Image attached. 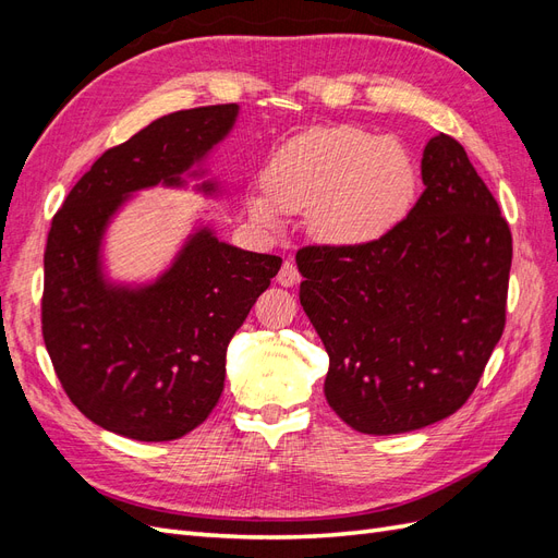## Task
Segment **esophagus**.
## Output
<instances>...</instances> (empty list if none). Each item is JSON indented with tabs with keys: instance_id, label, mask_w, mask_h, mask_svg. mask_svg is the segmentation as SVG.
Segmentation results:
<instances>
[{
	"instance_id": "obj_1",
	"label": "esophagus",
	"mask_w": 558,
	"mask_h": 558,
	"mask_svg": "<svg viewBox=\"0 0 558 558\" xmlns=\"http://www.w3.org/2000/svg\"><path fill=\"white\" fill-rule=\"evenodd\" d=\"M277 281H279L281 286H286V289H291V286L300 283V272H298V267H295V263H291V260H286V263L281 265V269H279V275H277Z\"/></svg>"
}]
</instances>
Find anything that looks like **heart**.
I'll return each instance as SVG.
<instances>
[{
    "label": "heart",
    "mask_w": 558,
    "mask_h": 558,
    "mask_svg": "<svg viewBox=\"0 0 558 558\" xmlns=\"http://www.w3.org/2000/svg\"><path fill=\"white\" fill-rule=\"evenodd\" d=\"M416 162L402 142L349 125L314 128L286 142L251 193L253 221L277 226L281 211L305 214L316 238L365 244L398 226L416 195Z\"/></svg>",
    "instance_id": "heart-1"
}]
</instances>
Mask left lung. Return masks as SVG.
<instances>
[{
    "instance_id": "left-lung-1",
    "label": "left lung",
    "mask_w": 558,
    "mask_h": 558,
    "mask_svg": "<svg viewBox=\"0 0 558 558\" xmlns=\"http://www.w3.org/2000/svg\"><path fill=\"white\" fill-rule=\"evenodd\" d=\"M421 179L426 191L379 240L295 256L300 305L330 359L326 400L367 435L461 410L505 328L512 232L496 197L442 132Z\"/></svg>"
}]
</instances>
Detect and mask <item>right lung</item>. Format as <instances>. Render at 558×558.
Masks as SVG:
<instances>
[{
	"mask_svg": "<svg viewBox=\"0 0 558 558\" xmlns=\"http://www.w3.org/2000/svg\"><path fill=\"white\" fill-rule=\"evenodd\" d=\"M238 113L216 105L158 118L99 156L50 223L41 298L50 363L81 414L130 440H177L211 414L232 335L281 267L279 256L199 228L154 283L116 286L102 272V238L123 202L158 183L183 185ZM199 191L216 193V183Z\"/></svg>",
	"mask_w": 558,
	"mask_h": 558,
	"instance_id": "add662e5",
	"label": "right lung"
}]
</instances>
